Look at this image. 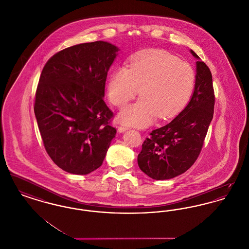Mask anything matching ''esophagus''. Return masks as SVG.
<instances>
[{
	"label": "esophagus",
	"mask_w": 249,
	"mask_h": 249,
	"mask_svg": "<svg viewBox=\"0 0 249 249\" xmlns=\"http://www.w3.org/2000/svg\"><path fill=\"white\" fill-rule=\"evenodd\" d=\"M128 130H129V127H126V126H119V132H120V133Z\"/></svg>",
	"instance_id": "1"
}]
</instances>
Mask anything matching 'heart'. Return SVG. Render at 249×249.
I'll return each mask as SVG.
<instances>
[{"label":"heart","mask_w":249,"mask_h":249,"mask_svg":"<svg viewBox=\"0 0 249 249\" xmlns=\"http://www.w3.org/2000/svg\"><path fill=\"white\" fill-rule=\"evenodd\" d=\"M195 74L189 63L160 49L141 51L130 58L127 69L118 67L109 75L110 102L124 107L139 93L142 98L122 109L119 119L134 127L150 125L157 117L170 119L190 100Z\"/></svg>","instance_id":"1"}]
</instances>
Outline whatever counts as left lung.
Returning a JSON list of instances; mask_svg holds the SVG:
<instances>
[{
	"label": "left lung",
	"instance_id": "obj_1",
	"mask_svg": "<svg viewBox=\"0 0 249 249\" xmlns=\"http://www.w3.org/2000/svg\"><path fill=\"white\" fill-rule=\"evenodd\" d=\"M190 53L197 61L194 91L189 104L170 123L152 130L137 158L141 171L155 180L176 178L190 169L201 152L213 119L212 73L193 50Z\"/></svg>",
	"mask_w": 249,
	"mask_h": 249
}]
</instances>
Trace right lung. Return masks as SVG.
I'll use <instances>...</instances> for the list:
<instances>
[{"mask_svg": "<svg viewBox=\"0 0 249 249\" xmlns=\"http://www.w3.org/2000/svg\"><path fill=\"white\" fill-rule=\"evenodd\" d=\"M119 48L105 41L65 48L46 63L35 114L45 148L63 171L88 175L103 164L117 130L105 88Z\"/></svg>", "mask_w": 249, "mask_h": 249, "instance_id": "1", "label": "right lung"}]
</instances>
